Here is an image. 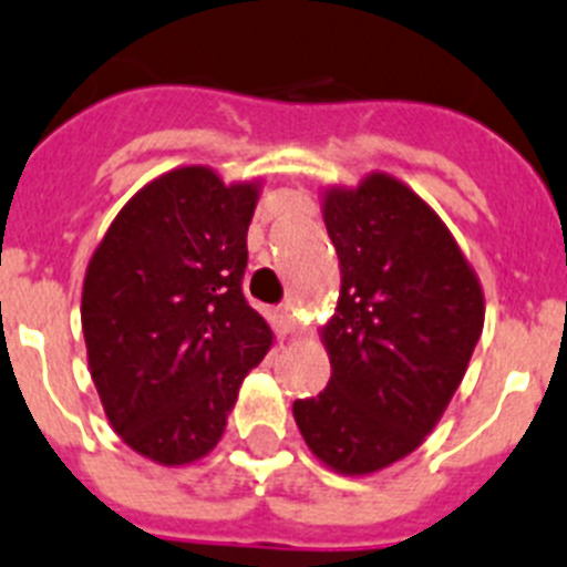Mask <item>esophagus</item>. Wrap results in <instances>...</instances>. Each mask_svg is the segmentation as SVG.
I'll return each instance as SVG.
<instances>
[{
    "label": "esophagus",
    "instance_id": "esophagus-1",
    "mask_svg": "<svg viewBox=\"0 0 567 567\" xmlns=\"http://www.w3.org/2000/svg\"><path fill=\"white\" fill-rule=\"evenodd\" d=\"M274 324H277L279 336H296V330H299V321H296L293 308H288V305L274 310Z\"/></svg>",
    "mask_w": 567,
    "mask_h": 567
}]
</instances>
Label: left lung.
<instances>
[{
    "instance_id": "8db88e82",
    "label": "left lung",
    "mask_w": 567,
    "mask_h": 567,
    "mask_svg": "<svg viewBox=\"0 0 567 567\" xmlns=\"http://www.w3.org/2000/svg\"><path fill=\"white\" fill-rule=\"evenodd\" d=\"M341 290L319 330L330 383L296 400L310 453L341 475H372L414 453L462 385L484 330V290L433 206L374 171L321 193Z\"/></svg>"
}]
</instances>
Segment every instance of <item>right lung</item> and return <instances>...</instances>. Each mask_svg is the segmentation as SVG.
I'll list each match as a JSON object with an SVG mask.
<instances>
[{"instance_id": "obj_1", "label": "right lung", "mask_w": 567, "mask_h": 567, "mask_svg": "<svg viewBox=\"0 0 567 567\" xmlns=\"http://www.w3.org/2000/svg\"><path fill=\"white\" fill-rule=\"evenodd\" d=\"M259 189L206 164L162 173L89 259L81 324L94 389L116 436L162 467L215 451L243 380L274 347L240 288Z\"/></svg>"}]
</instances>
